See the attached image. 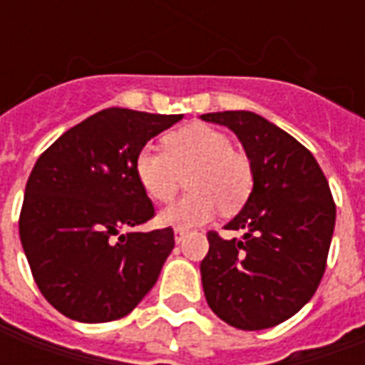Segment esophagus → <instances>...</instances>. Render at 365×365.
I'll return each instance as SVG.
<instances>
[{
    "mask_svg": "<svg viewBox=\"0 0 365 365\" xmlns=\"http://www.w3.org/2000/svg\"><path fill=\"white\" fill-rule=\"evenodd\" d=\"M185 235H187V230H185V229H175V230H174V238H175V242H178V245H180V242H182L183 238H185Z\"/></svg>",
    "mask_w": 365,
    "mask_h": 365,
    "instance_id": "1",
    "label": "esophagus"
}]
</instances>
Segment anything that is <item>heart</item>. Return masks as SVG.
I'll return each mask as SVG.
<instances>
[{"label": "heart", "mask_w": 365, "mask_h": 365, "mask_svg": "<svg viewBox=\"0 0 365 365\" xmlns=\"http://www.w3.org/2000/svg\"><path fill=\"white\" fill-rule=\"evenodd\" d=\"M166 152L146 144L136 152V180L146 195L166 203L182 187L187 174L190 193L160 211L168 227L190 229L222 213H237L254 187V170L245 154L232 150V140L219 128L191 123L164 138Z\"/></svg>", "instance_id": "b5f03b06"}]
</instances>
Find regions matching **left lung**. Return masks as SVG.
I'll return each mask as SVG.
<instances>
[{"instance_id":"obj_1","label":"left lung","mask_w":365,"mask_h":365,"mask_svg":"<svg viewBox=\"0 0 365 365\" xmlns=\"http://www.w3.org/2000/svg\"><path fill=\"white\" fill-rule=\"evenodd\" d=\"M201 119L229 127L254 170L250 197L225 225L242 237L207 232V303L235 329H272L297 313L322 279L336 219L329 182L303 144L256 113H205Z\"/></svg>"}]
</instances>
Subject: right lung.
Listing matches in <instances>:
<instances>
[{
  "mask_svg": "<svg viewBox=\"0 0 365 365\" xmlns=\"http://www.w3.org/2000/svg\"><path fill=\"white\" fill-rule=\"evenodd\" d=\"M182 119L109 107L36 160L21 207V245L44 299L68 319L117 321L154 287L174 230H133L154 217L135 158Z\"/></svg>",
  "mask_w": 365,
  "mask_h": 365,
  "instance_id": "add662e5",
  "label": "right lung"
}]
</instances>
